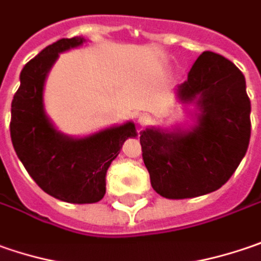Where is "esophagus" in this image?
Segmentation results:
<instances>
[{
	"mask_svg": "<svg viewBox=\"0 0 261 261\" xmlns=\"http://www.w3.org/2000/svg\"><path fill=\"white\" fill-rule=\"evenodd\" d=\"M139 121H140V124H142V125H146V124L150 121V117H149V115H142Z\"/></svg>",
	"mask_w": 261,
	"mask_h": 261,
	"instance_id": "1",
	"label": "esophagus"
}]
</instances>
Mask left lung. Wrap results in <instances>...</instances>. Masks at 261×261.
Here are the masks:
<instances>
[{
	"label": "left lung",
	"instance_id": "left-lung-1",
	"mask_svg": "<svg viewBox=\"0 0 261 261\" xmlns=\"http://www.w3.org/2000/svg\"><path fill=\"white\" fill-rule=\"evenodd\" d=\"M196 100L198 125L190 133H140L153 190L166 198H190L221 188L245 156L251 136L244 74L219 54L203 52L178 89Z\"/></svg>",
	"mask_w": 261,
	"mask_h": 261
}]
</instances>
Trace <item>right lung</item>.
<instances>
[{"label":"right lung","mask_w":261,"mask_h":261,"mask_svg":"<svg viewBox=\"0 0 261 261\" xmlns=\"http://www.w3.org/2000/svg\"><path fill=\"white\" fill-rule=\"evenodd\" d=\"M85 42L75 36L60 39L30 60L20 74V87L11 102L10 134L18 159L45 193L67 203H96L107 191V171L125 139L136 136L127 122L86 139L57 133L42 105L45 77L58 54Z\"/></svg>","instance_id":"add662e5"}]
</instances>
